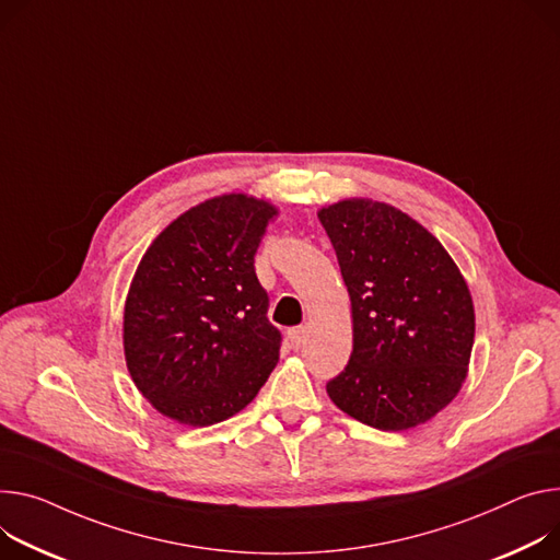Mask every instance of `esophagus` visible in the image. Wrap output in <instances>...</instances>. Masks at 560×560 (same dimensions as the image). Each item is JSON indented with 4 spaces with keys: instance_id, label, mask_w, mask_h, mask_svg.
Returning a JSON list of instances; mask_svg holds the SVG:
<instances>
[{
    "instance_id": "obj_1",
    "label": "esophagus",
    "mask_w": 560,
    "mask_h": 560,
    "mask_svg": "<svg viewBox=\"0 0 560 560\" xmlns=\"http://www.w3.org/2000/svg\"><path fill=\"white\" fill-rule=\"evenodd\" d=\"M288 339H290V343H292V348H301L303 346V341H306V328H290L288 330Z\"/></svg>"
}]
</instances>
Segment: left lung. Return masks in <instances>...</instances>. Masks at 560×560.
I'll use <instances>...</instances> for the list:
<instances>
[{
    "mask_svg": "<svg viewBox=\"0 0 560 560\" xmlns=\"http://www.w3.org/2000/svg\"><path fill=\"white\" fill-rule=\"evenodd\" d=\"M350 296L352 352L326 384L337 409L380 431L424 424L463 388L476 335L465 277L409 214L371 198L317 212Z\"/></svg>",
    "mask_w": 560,
    "mask_h": 560,
    "instance_id": "left-lung-1",
    "label": "left lung"
}]
</instances>
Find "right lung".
Returning <instances> with one entry per match:
<instances>
[{"mask_svg":"<svg viewBox=\"0 0 560 560\" xmlns=\"http://www.w3.org/2000/svg\"><path fill=\"white\" fill-rule=\"evenodd\" d=\"M277 208L223 194L172 221L144 252L125 301L129 375L154 409L187 427L236 416L279 362L281 332L254 254Z\"/></svg>","mask_w":560,"mask_h":560,"instance_id":"obj_1","label":"right lung"}]
</instances>
